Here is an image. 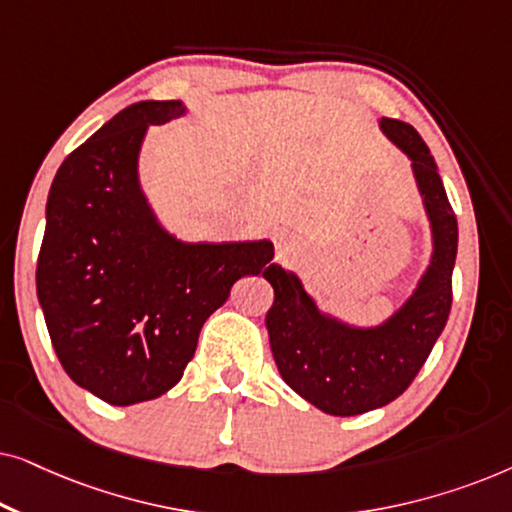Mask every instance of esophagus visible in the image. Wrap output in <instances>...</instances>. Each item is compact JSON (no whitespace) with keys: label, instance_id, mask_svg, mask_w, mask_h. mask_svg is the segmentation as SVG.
Here are the masks:
<instances>
[{"label":"esophagus","instance_id":"esophagus-1","mask_svg":"<svg viewBox=\"0 0 512 512\" xmlns=\"http://www.w3.org/2000/svg\"><path fill=\"white\" fill-rule=\"evenodd\" d=\"M277 258H279V261H293V258H296V247H293L289 240H282V237H279V240H277Z\"/></svg>","mask_w":512,"mask_h":512}]
</instances>
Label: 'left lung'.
<instances>
[{
  "instance_id": "1",
  "label": "left lung",
  "mask_w": 512,
  "mask_h": 512,
  "mask_svg": "<svg viewBox=\"0 0 512 512\" xmlns=\"http://www.w3.org/2000/svg\"><path fill=\"white\" fill-rule=\"evenodd\" d=\"M382 135L410 160L431 230V256L415 289L377 326H354L317 305L296 272L265 270L275 300L265 314L282 380L314 408L354 417L396 401L429 359L452 307L459 228L429 146L412 125L380 118Z\"/></svg>"
}]
</instances>
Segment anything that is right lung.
<instances>
[{
	"mask_svg": "<svg viewBox=\"0 0 512 512\" xmlns=\"http://www.w3.org/2000/svg\"><path fill=\"white\" fill-rule=\"evenodd\" d=\"M186 114L181 100L130 104L69 153L48 191L39 305L65 373L109 405L170 391L237 279L275 268L270 240L186 242L151 207L146 132Z\"/></svg>",
	"mask_w": 512,
	"mask_h": 512,
	"instance_id": "right-lung-1",
	"label": "right lung"
}]
</instances>
